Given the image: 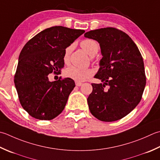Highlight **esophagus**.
Instances as JSON below:
<instances>
[{
	"mask_svg": "<svg viewBox=\"0 0 160 160\" xmlns=\"http://www.w3.org/2000/svg\"><path fill=\"white\" fill-rule=\"evenodd\" d=\"M76 85L78 87H80L82 85V83L80 82H76Z\"/></svg>",
	"mask_w": 160,
	"mask_h": 160,
	"instance_id": "34e87169",
	"label": "esophagus"
}]
</instances>
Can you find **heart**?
<instances>
[{"label":"heart","mask_w":160,"mask_h":160,"mask_svg":"<svg viewBox=\"0 0 160 160\" xmlns=\"http://www.w3.org/2000/svg\"><path fill=\"white\" fill-rule=\"evenodd\" d=\"M81 47L91 56L95 55L98 51L99 45L96 41L92 39H84L80 43ZM73 48V46H68L64 51V61L65 63L69 62L70 54ZM93 73V71L90 68H81L73 66L68 67L65 71V76L67 78H71L77 82L85 80L91 77Z\"/></svg>","instance_id":"b5f03b06"}]
</instances>
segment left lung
Segmentation results:
<instances>
[{
	"mask_svg": "<svg viewBox=\"0 0 160 160\" xmlns=\"http://www.w3.org/2000/svg\"><path fill=\"white\" fill-rule=\"evenodd\" d=\"M84 37L99 43L102 56L94 76L102 83L92 84L93 91L87 98L89 110L100 121L119 120L142 99L146 86L142 56L132 39L117 28L91 30Z\"/></svg>",
	"mask_w": 160,
	"mask_h": 160,
	"instance_id": "1",
	"label": "left lung"
}]
</instances>
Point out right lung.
Wrapping results in <instances>:
<instances>
[{
	"label": "right lung",
	"mask_w": 160,
	"mask_h": 160,
	"mask_svg": "<svg viewBox=\"0 0 160 160\" xmlns=\"http://www.w3.org/2000/svg\"><path fill=\"white\" fill-rule=\"evenodd\" d=\"M85 32L63 26L42 30L28 41L18 57L14 84L21 106L31 117L51 120L64 110L75 87L69 78L50 82L64 67L65 49Z\"/></svg>",
	"instance_id": "1"
}]
</instances>
